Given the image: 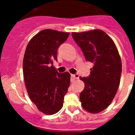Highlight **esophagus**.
<instances>
[{
  "label": "esophagus",
  "instance_id": "obj_1",
  "mask_svg": "<svg viewBox=\"0 0 135 135\" xmlns=\"http://www.w3.org/2000/svg\"><path fill=\"white\" fill-rule=\"evenodd\" d=\"M71 77L74 79H78L79 78V74H75V75H71Z\"/></svg>",
  "mask_w": 135,
  "mask_h": 135
}]
</instances>
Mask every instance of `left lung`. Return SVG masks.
Here are the masks:
<instances>
[{
    "instance_id": "8db88e82",
    "label": "left lung",
    "mask_w": 135,
    "mask_h": 135,
    "mask_svg": "<svg viewBox=\"0 0 135 135\" xmlns=\"http://www.w3.org/2000/svg\"><path fill=\"white\" fill-rule=\"evenodd\" d=\"M85 60L94 64L87 77H80L85 88L79 95L83 108L97 113L111 104L115 96L122 73L121 58L114 42L101 30L73 32Z\"/></svg>"
}]
</instances>
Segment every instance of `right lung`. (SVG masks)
<instances>
[{
  "instance_id": "right-lung-1",
  "label": "right lung",
  "mask_w": 135,
  "mask_h": 135,
  "mask_svg": "<svg viewBox=\"0 0 135 135\" xmlns=\"http://www.w3.org/2000/svg\"><path fill=\"white\" fill-rule=\"evenodd\" d=\"M69 34L43 30L31 38L26 49L23 60L26 88L31 100L45 114H55L62 109L70 85V73H58L53 66L58 48Z\"/></svg>"
}]
</instances>
